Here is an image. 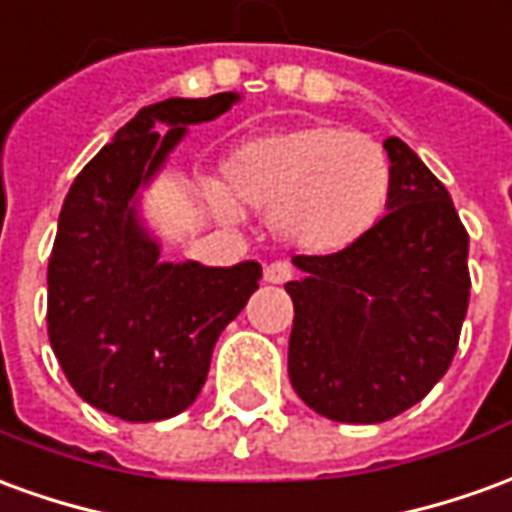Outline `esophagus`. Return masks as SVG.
I'll list each match as a JSON object with an SVG mask.
<instances>
[{
  "label": "esophagus",
  "instance_id": "1",
  "mask_svg": "<svg viewBox=\"0 0 512 512\" xmlns=\"http://www.w3.org/2000/svg\"><path fill=\"white\" fill-rule=\"evenodd\" d=\"M263 277L271 285H280V282H288L293 277V266L291 263H285V260H274V263H268L266 271H263Z\"/></svg>",
  "mask_w": 512,
  "mask_h": 512
}]
</instances>
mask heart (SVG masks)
<instances>
[{"mask_svg":"<svg viewBox=\"0 0 512 512\" xmlns=\"http://www.w3.org/2000/svg\"><path fill=\"white\" fill-rule=\"evenodd\" d=\"M224 180L227 188H210L221 216L235 219L238 205L263 210L282 241L310 255H335L385 216L393 163L368 135L313 124L235 146Z\"/></svg>","mask_w":512,"mask_h":512,"instance_id":"obj_1","label":"heart"}]
</instances>
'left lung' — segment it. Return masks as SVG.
I'll return each instance as SVG.
<instances>
[{"label": "left lung", "mask_w": 512, "mask_h": 512, "mask_svg": "<svg viewBox=\"0 0 512 512\" xmlns=\"http://www.w3.org/2000/svg\"><path fill=\"white\" fill-rule=\"evenodd\" d=\"M388 213L355 246L296 255L288 374L318 416L380 424L452 366L468 310V232L452 196L399 138Z\"/></svg>", "instance_id": "obj_1"}]
</instances>
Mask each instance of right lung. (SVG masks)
Returning <instances> with one entry per match:
<instances>
[{
    "instance_id": "right-lung-1",
    "label": "right lung",
    "mask_w": 512,
    "mask_h": 512,
    "mask_svg": "<svg viewBox=\"0 0 512 512\" xmlns=\"http://www.w3.org/2000/svg\"><path fill=\"white\" fill-rule=\"evenodd\" d=\"M235 102L238 94H216L141 107L66 194L46 271V330L71 388L110 416L160 421L194 405L221 330L257 291L255 260L160 263V246L135 219L138 188L185 127Z\"/></svg>"
}]
</instances>
